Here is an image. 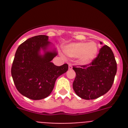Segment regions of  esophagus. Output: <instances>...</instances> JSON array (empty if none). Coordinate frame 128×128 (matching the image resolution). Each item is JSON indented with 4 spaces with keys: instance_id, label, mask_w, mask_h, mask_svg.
I'll return each mask as SVG.
<instances>
[{
    "instance_id": "obj_1",
    "label": "esophagus",
    "mask_w": 128,
    "mask_h": 128,
    "mask_svg": "<svg viewBox=\"0 0 128 128\" xmlns=\"http://www.w3.org/2000/svg\"><path fill=\"white\" fill-rule=\"evenodd\" d=\"M68 69L69 70H72V65H71V64H68Z\"/></svg>"
}]
</instances>
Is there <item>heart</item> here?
<instances>
[{"label": "heart", "instance_id": "1", "mask_svg": "<svg viewBox=\"0 0 128 128\" xmlns=\"http://www.w3.org/2000/svg\"><path fill=\"white\" fill-rule=\"evenodd\" d=\"M65 54L72 58H78L82 64H89L96 58L98 47L95 42L72 43L64 47Z\"/></svg>", "mask_w": 128, "mask_h": 128}]
</instances>
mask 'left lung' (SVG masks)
<instances>
[{"instance_id": "obj_1", "label": "left lung", "mask_w": 128, "mask_h": 128, "mask_svg": "<svg viewBox=\"0 0 128 128\" xmlns=\"http://www.w3.org/2000/svg\"><path fill=\"white\" fill-rule=\"evenodd\" d=\"M73 69L76 74L73 82L74 92L80 98L90 100L97 99L110 90L117 73V63L112 49L104 46L91 63L74 66Z\"/></svg>"}]
</instances>
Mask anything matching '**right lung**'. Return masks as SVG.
Listing matches in <instances>:
<instances>
[{"label": "right lung", "mask_w": 128, "mask_h": 128, "mask_svg": "<svg viewBox=\"0 0 128 128\" xmlns=\"http://www.w3.org/2000/svg\"><path fill=\"white\" fill-rule=\"evenodd\" d=\"M52 46L48 42V36L38 35L28 39L18 47L11 76L18 91L26 98L40 100L48 97L56 79L68 70L66 63L58 66L51 62L58 54Z\"/></svg>", "instance_id": "obj_1"}]
</instances>
